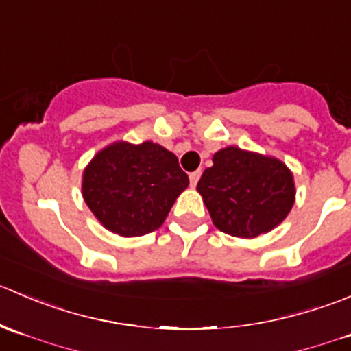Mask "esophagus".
<instances>
[{
    "instance_id": "34e87169",
    "label": "esophagus",
    "mask_w": 351,
    "mask_h": 351,
    "mask_svg": "<svg viewBox=\"0 0 351 351\" xmlns=\"http://www.w3.org/2000/svg\"><path fill=\"white\" fill-rule=\"evenodd\" d=\"M199 177H201V171H196V172H191L189 174V182H191V186H196L197 184V180H199Z\"/></svg>"
}]
</instances>
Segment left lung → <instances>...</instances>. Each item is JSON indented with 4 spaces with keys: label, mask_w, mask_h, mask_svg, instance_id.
<instances>
[{
    "label": "left lung",
    "mask_w": 351,
    "mask_h": 351,
    "mask_svg": "<svg viewBox=\"0 0 351 351\" xmlns=\"http://www.w3.org/2000/svg\"><path fill=\"white\" fill-rule=\"evenodd\" d=\"M218 230L252 239L282 223L295 201L293 176L278 158L227 147L197 182Z\"/></svg>",
    "instance_id": "left-lung-1"
}]
</instances>
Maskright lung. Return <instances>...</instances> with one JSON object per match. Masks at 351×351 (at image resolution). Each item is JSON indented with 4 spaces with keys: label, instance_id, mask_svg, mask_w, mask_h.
Masks as SVG:
<instances>
[{
    "label": "right lung",
    "instance_id": "obj_1",
    "mask_svg": "<svg viewBox=\"0 0 351 351\" xmlns=\"http://www.w3.org/2000/svg\"><path fill=\"white\" fill-rule=\"evenodd\" d=\"M189 184L172 152L152 141H117L100 150L83 172V199L97 220L123 237L157 230Z\"/></svg>",
    "mask_w": 351,
    "mask_h": 351
}]
</instances>
